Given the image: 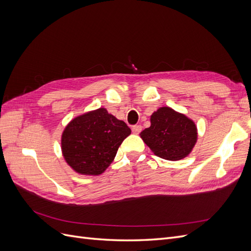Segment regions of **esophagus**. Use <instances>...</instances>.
<instances>
[{
  "label": "esophagus",
  "mask_w": 251,
  "mask_h": 251,
  "mask_svg": "<svg viewBox=\"0 0 251 251\" xmlns=\"http://www.w3.org/2000/svg\"><path fill=\"white\" fill-rule=\"evenodd\" d=\"M141 130H142V127H141V126H139V125H136V126H134L132 127V131H133L134 134H139V133L141 132Z\"/></svg>",
  "instance_id": "esophagus-1"
}]
</instances>
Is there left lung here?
<instances>
[{"label":"left lung","instance_id":"1","mask_svg":"<svg viewBox=\"0 0 251 251\" xmlns=\"http://www.w3.org/2000/svg\"><path fill=\"white\" fill-rule=\"evenodd\" d=\"M140 137L156 156L177 161L193 151L198 132L194 121L184 114L162 107L151 114V126L144 128Z\"/></svg>","mask_w":251,"mask_h":251}]
</instances>
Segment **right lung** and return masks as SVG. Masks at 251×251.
Masks as SVG:
<instances>
[{
    "instance_id": "add662e5",
    "label": "right lung",
    "mask_w": 251,
    "mask_h": 251,
    "mask_svg": "<svg viewBox=\"0 0 251 251\" xmlns=\"http://www.w3.org/2000/svg\"><path fill=\"white\" fill-rule=\"evenodd\" d=\"M130 134L125 121L100 108L67 125L62 135L63 156L76 173L98 176L113 162L119 146Z\"/></svg>"
}]
</instances>
